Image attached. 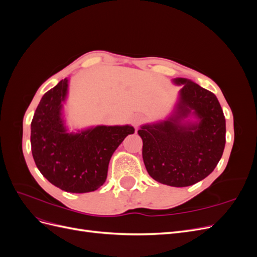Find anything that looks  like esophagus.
<instances>
[{
    "instance_id": "obj_1",
    "label": "esophagus",
    "mask_w": 257,
    "mask_h": 257,
    "mask_svg": "<svg viewBox=\"0 0 257 257\" xmlns=\"http://www.w3.org/2000/svg\"><path fill=\"white\" fill-rule=\"evenodd\" d=\"M143 121H144V118H143L142 115H135L134 118H133V124H134L136 127L141 125Z\"/></svg>"
}]
</instances>
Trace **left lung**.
<instances>
[{
    "instance_id": "left-lung-1",
    "label": "left lung",
    "mask_w": 257,
    "mask_h": 257,
    "mask_svg": "<svg viewBox=\"0 0 257 257\" xmlns=\"http://www.w3.org/2000/svg\"><path fill=\"white\" fill-rule=\"evenodd\" d=\"M174 115L166 121L143 125V159L154 180L170 186H189L203 180L222 158L225 147V116L212 92L185 78ZM192 111L196 123H182Z\"/></svg>"
}]
</instances>
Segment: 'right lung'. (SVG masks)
Here are the masks:
<instances>
[{"instance_id": "right-lung-1", "label": "right lung", "mask_w": 257, "mask_h": 257, "mask_svg": "<svg viewBox=\"0 0 257 257\" xmlns=\"http://www.w3.org/2000/svg\"><path fill=\"white\" fill-rule=\"evenodd\" d=\"M68 80L46 92L31 123V150L42 175L71 193L97 190L106 181L111 155L128 134L131 125L106 126L67 133L61 116Z\"/></svg>"}]
</instances>
